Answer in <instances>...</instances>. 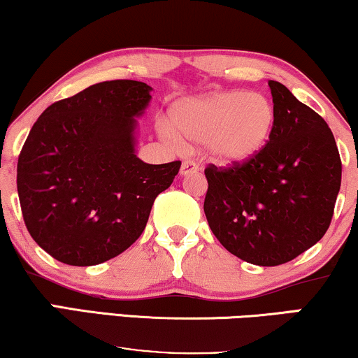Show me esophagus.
<instances>
[{
	"mask_svg": "<svg viewBox=\"0 0 358 358\" xmlns=\"http://www.w3.org/2000/svg\"><path fill=\"white\" fill-rule=\"evenodd\" d=\"M199 170L198 164L193 162V160H185L183 164H181V169H180V175L181 177H186V175H191V173H196Z\"/></svg>",
	"mask_w": 358,
	"mask_h": 358,
	"instance_id": "obj_1",
	"label": "esophagus"
}]
</instances>
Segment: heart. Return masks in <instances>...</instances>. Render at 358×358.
Listing matches in <instances>:
<instances>
[{"label":"heart","mask_w":358,"mask_h":358,"mask_svg":"<svg viewBox=\"0 0 358 358\" xmlns=\"http://www.w3.org/2000/svg\"><path fill=\"white\" fill-rule=\"evenodd\" d=\"M172 123L181 138L203 143L214 162L240 165L256 157L269 143L275 108L263 94L220 90L175 105ZM160 129L169 141L180 144L172 128L162 124Z\"/></svg>","instance_id":"b5f03b06"}]
</instances>
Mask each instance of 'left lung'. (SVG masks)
Returning <instances> with one entry per match:
<instances>
[{"mask_svg": "<svg viewBox=\"0 0 358 358\" xmlns=\"http://www.w3.org/2000/svg\"><path fill=\"white\" fill-rule=\"evenodd\" d=\"M275 127L248 162L204 170V214L222 246L258 266L289 263L329 229L342 164L328 123L269 80Z\"/></svg>", "mask_w": 358, "mask_h": 358, "instance_id": "1", "label": "left lung"}]
</instances>
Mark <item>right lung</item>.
Wrapping results in <instances>:
<instances>
[{
	"mask_svg": "<svg viewBox=\"0 0 358 358\" xmlns=\"http://www.w3.org/2000/svg\"><path fill=\"white\" fill-rule=\"evenodd\" d=\"M152 87L105 80L40 115L17 160V193L32 238L55 259L95 266L128 250L180 160L145 164L136 128Z\"/></svg>",
	"mask_w": 358,
	"mask_h": 358,
	"instance_id": "1",
	"label": "right lung"
}]
</instances>
